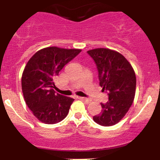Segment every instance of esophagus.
Segmentation results:
<instances>
[{
  "instance_id": "34e87169",
  "label": "esophagus",
  "mask_w": 160,
  "mask_h": 160,
  "mask_svg": "<svg viewBox=\"0 0 160 160\" xmlns=\"http://www.w3.org/2000/svg\"><path fill=\"white\" fill-rule=\"evenodd\" d=\"M78 98H79V99L82 100L83 102H85L86 103H90V102H91V100L90 99V98H83V97H78Z\"/></svg>"
}]
</instances>
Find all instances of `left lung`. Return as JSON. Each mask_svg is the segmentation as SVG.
I'll list each match as a JSON object with an SVG mask.
<instances>
[{"label": "left lung", "mask_w": 160, "mask_h": 160, "mask_svg": "<svg viewBox=\"0 0 160 160\" xmlns=\"http://www.w3.org/2000/svg\"><path fill=\"white\" fill-rule=\"evenodd\" d=\"M98 70L99 85L108 92L109 100L102 104V111L93 117L94 122L104 127L118 123L132 105L136 88V77L131 63L115 50L98 48L87 51Z\"/></svg>", "instance_id": "1"}]
</instances>
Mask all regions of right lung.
Here are the masks:
<instances>
[{
  "label": "right lung",
  "instance_id": "1",
  "mask_svg": "<svg viewBox=\"0 0 160 160\" xmlns=\"http://www.w3.org/2000/svg\"><path fill=\"white\" fill-rule=\"evenodd\" d=\"M82 50L51 46L38 50L29 60L22 77L25 103L40 122L54 124L64 119L73 98L56 93L54 78Z\"/></svg>",
  "mask_w": 160,
  "mask_h": 160
}]
</instances>
